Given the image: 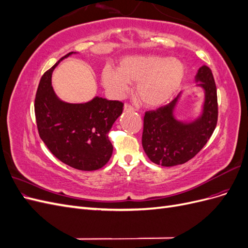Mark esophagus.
Returning <instances> with one entry per match:
<instances>
[{"label":"esophagus","mask_w":248,"mask_h":248,"mask_svg":"<svg viewBox=\"0 0 248 248\" xmlns=\"http://www.w3.org/2000/svg\"><path fill=\"white\" fill-rule=\"evenodd\" d=\"M124 110L132 111V110H134V108L131 106V104H129V103H125V104H124Z\"/></svg>","instance_id":"obj_1"}]
</instances>
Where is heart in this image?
<instances>
[{"instance_id": "heart-1", "label": "heart", "mask_w": 248, "mask_h": 248, "mask_svg": "<svg viewBox=\"0 0 248 248\" xmlns=\"http://www.w3.org/2000/svg\"><path fill=\"white\" fill-rule=\"evenodd\" d=\"M184 74V65L177 59L128 57L122 60L117 70L106 67L102 71V82L116 96H122L128 84H138V98L147 107H158L177 92Z\"/></svg>"}]
</instances>
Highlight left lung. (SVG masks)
Returning a JSON list of instances; mask_svg holds the SVG:
<instances>
[{"instance_id": "obj_1", "label": "left lung", "mask_w": 248, "mask_h": 248, "mask_svg": "<svg viewBox=\"0 0 248 248\" xmlns=\"http://www.w3.org/2000/svg\"><path fill=\"white\" fill-rule=\"evenodd\" d=\"M197 81L205 90V103L202 117L196 121L184 124L174 118L172 110L178 98L145 112L141 144L152 162L162 167L185 163L211 138L218 118V103L215 80L208 66L199 69Z\"/></svg>"}]
</instances>
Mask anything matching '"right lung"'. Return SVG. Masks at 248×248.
I'll return each instance as SVG.
<instances>
[{"mask_svg": "<svg viewBox=\"0 0 248 248\" xmlns=\"http://www.w3.org/2000/svg\"><path fill=\"white\" fill-rule=\"evenodd\" d=\"M69 52L43 74L35 97L38 133L51 154L67 166L95 170L106 166L112 154L108 132L123 111V102L101 97L87 103H66L56 96L51 73Z\"/></svg>", "mask_w": 248, "mask_h": 248, "instance_id": "obj_1", "label": "right lung"}]
</instances>
